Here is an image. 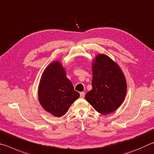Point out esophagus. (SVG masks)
Masks as SVG:
<instances>
[{
	"label": "esophagus",
	"mask_w": 154,
	"mask_h": 154,
	"mask_svg": "<svg viewBox=\"0 0 154 154\" xmlns=\"http://www.w3.org/2000/svg\"><path fill=\"white\" fill-rule=\"evenodd\" d=\"M85 92H81V93H80V97H82V98H83V97H85Z\"/></svg>",
	"instance_id": "esophagus-1"
}]
</instances>
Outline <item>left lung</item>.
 <instances>
[{
    "mask_svg": "<svg viewBox=\"0 0 154 154\" xmlns=\"http://www.w3.org/2000/svg\"><path fill=\"white\" fill-rule=\"evenodd\" d=\"M92 89L85 100L97 112L110 114L120 107L127 94L122 70L107 55L97 54L92 63Z\"/></svg>",
    "mask_w": 154,
    "mask_h": 154,
    "instance_id": "8db88e82",
    "label": "left lung"
}]
</instances>
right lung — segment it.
Listing matches in <instances>:
<instances>
[{
	"label": "right lung",
	"mask_w": 154,
	"mask_h": 154,
	"mask_svg": "<svg viewBox=\"0 0 154 154\" xmlns=\"http://www.w3.org/2000/svg\"><path fill=\"white\" fill-rule=\"evenodd\" d=\"M79 97L66 71L58 61H54L44 70L38 88V99L41 106L53 116L65 115L71 105Z\"/></svg>",
	"instance_id": "1"
}]
</instances>
